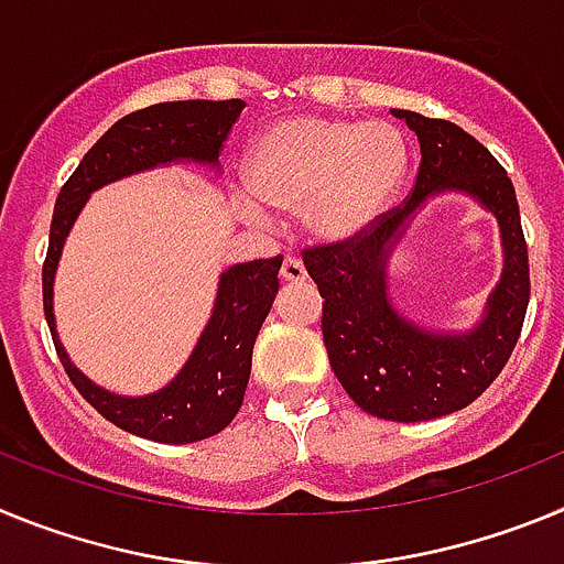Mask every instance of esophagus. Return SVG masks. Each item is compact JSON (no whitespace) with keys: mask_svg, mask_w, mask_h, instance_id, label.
<instances>
[{"mask_svg":"<svg viewBox=\"0 0 564 564\" xmlns=\"http://www.w3.org/2000/svg\"><path fill=\"white\" fill-rule=\"evenodd\" d=\"M282 279H285V282H302V279L307 276V271H305V265H302V259L299 257H285V262H282Z\"/></svg>","mask_w":564,"mask_h":564,"instance_id":"1","label":"esophagus"}]
</instances>
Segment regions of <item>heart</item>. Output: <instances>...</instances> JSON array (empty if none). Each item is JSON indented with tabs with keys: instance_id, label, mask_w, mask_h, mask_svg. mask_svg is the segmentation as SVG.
<instances>
[{
	"instance_id": "obj_1",
	"label": "heart",
	"mask_w": 564,
	"mask_h": 564,
	"mask_svg": "<svg viewBox=\"0 0 564 564\" xmlns=\"http://www.w3.org/2000/svg\"><path fill=\"white\" fill-rule=\"evenodd\" d=\"M406 141L392 123L296 115L268 127L246 161V188L259 206L302 212L322 239L370 228L406 177ZM257 214L253 203H246Z\"/></svg>"
}]
</instances>
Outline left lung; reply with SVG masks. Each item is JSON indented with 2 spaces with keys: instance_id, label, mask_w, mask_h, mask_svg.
I'll list each match as a JSON object with an SVG mask.
<instances>
[{
  "instance_id": "obj_1",
  "label": "left lung",
  "mask_w": 564,
  "mask_h": 564,
  "mask_svg": "<svg viewBox=\"0 0 564 564\" xmlns=\"http://www.w3.org/2000/svg\"><path fill=\"white\" fill-rule=\"evenodd\" d=\"M421 143L415 186L370 228L302 251L325 299L322 336L344 392L370 415L417 423L463 410L502 372L525 322L531 276L511 177L477 138L443 118L392 109ZM455 187L477 196L501 223L507 268L487 318L466 337L410 326L386 299V259L402 226L430 193Z\"/></svg>"
}]
</instances>
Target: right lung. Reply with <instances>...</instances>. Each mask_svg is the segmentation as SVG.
Returning a JSON list of instances; mask_svg holds the SVG:
<instances>
[{
  "label": "right lung",
  "mask_w": 564,
  "mask_h": 564,
  "mask_svg": "<svg viewBox=\"0 0 564 564\" xmlns=\"http://www.w3.org/2000/svg\"><path fill=\"white\" fill-rule=\"evenodd\" d=\"M246 101H166L123 115L98 138L82 158L58 192L56 212L50 223V246L42 265V299L50 336L73 387L89 406H96L109 423L138 437L158 443H194L217 435L234 421L246 398L251 376V352L257 333L265 322L279 291L282 257L253 259L231 265L220 276V291L214 302L200 341L194 347L177 378L161 392L143 398H121L101 390L73 367L56 336L53 318V276L62 257L64 237L76 223L89 194L143 172L158 163L197 161L217 166L223 141L231 132Z\"/></svg>",
  "instance_id": "obj_1"
}]
</instances>
